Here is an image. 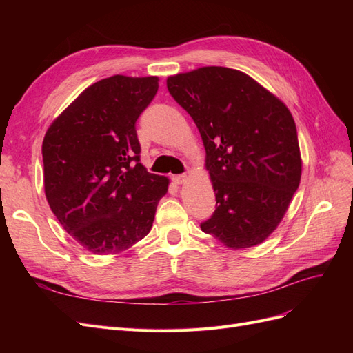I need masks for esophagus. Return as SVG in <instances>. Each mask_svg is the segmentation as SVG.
Listing matches in <instances>:
<instances>
[{
	"instance_id": "34e87169",
	"label": "esophagus",
	"mask_w": 353,
	"mask_h": 353,
	"mask_svg": "<svg viewBox=\"0 0 353 353\" xmlns=\"http://www.w3.org/2000/svg\"><path fill=\"white\" fill-rule=\"evenodd\" d=\"M172 181L175 184H184L187 181V175L185 174H181V175H174Z\"/></svg>"
}]
</instances>
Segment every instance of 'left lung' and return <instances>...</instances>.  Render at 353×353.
Returning a JSON list of instances; mask_svg holds the SVG:
<instances>
[{
	"instance_id": "obj_1",
	"label": "left lung",
	"mask_w": 353,
	"mask_h": 353,
	"mask_svg": "<svg viewBox=\"0 0 353 353\" xmlns=\"http://www.w3.org/2000/svg\"><path fill=\"white\" fill-rule=\"evenodd\" d=\"M199 128L216 197L200 223L230 249L261 244L281 222L301 183L302 159L285 104L240 70L208 66L166 81Z\"/></svg>"
}]
</instances>
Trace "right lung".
I'll use <instances>...</instances> for the list:
<instances>
[{
  "instance_id": "1",
  "label": "right lung",
  "mask_w": 353,
  "mask_h": 353,
  "mask_svg": "<svg viewBox=\"0 0 353 353\" xmlns=\"http://www.w3.org/2000/svg\"><path fill=\"white\" fill-rule=\"evenodd\" d=\"M157 77L101 79L79 94L42 141L44 188L59 222L85 249L114 254L152 230L169 185L140 163L135 123Z\"/></svg>"
}]
</instances>
